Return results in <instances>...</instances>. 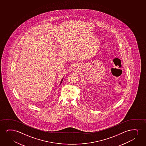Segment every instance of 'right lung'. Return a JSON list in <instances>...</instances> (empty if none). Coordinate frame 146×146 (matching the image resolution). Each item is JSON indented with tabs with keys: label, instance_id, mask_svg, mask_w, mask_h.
Listing matches in <instances>:
<instances>
[{
	"label": "right lung",
	"instance_id": "add662e5",
	"mask_svg": "<svg viewBox=\"0 0 146 146\" xmlns=\"http://www.w3.org/2000/svg\"><path fill=\"white\" fill-rule=\"evenodd\" d=\"M63 78H62V79H61V82H60V84H61V83H62V81H63Z\"/></svg>",
	"mask_w": 146,
	"mask_h": 146
}]
</instances>
